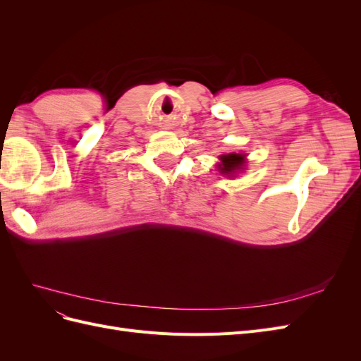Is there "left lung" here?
<instances>
[{"mask_svg": "<svg viewBox=\"0 0 361 361\" xmlns=\"http://www.w3.org/2000/svg\"><path fill=\"white\" fill-rule=\"evenodd\" d=\"M220 159L221 164H218V167H220V171L224 174H233L235 171L241 170L244 166V155L239 154L223 155Z\"/></svg>", "mask_w": 361, "mask_h": 361, "instance_id": "1", "label": "left lung"}]
</instances>
